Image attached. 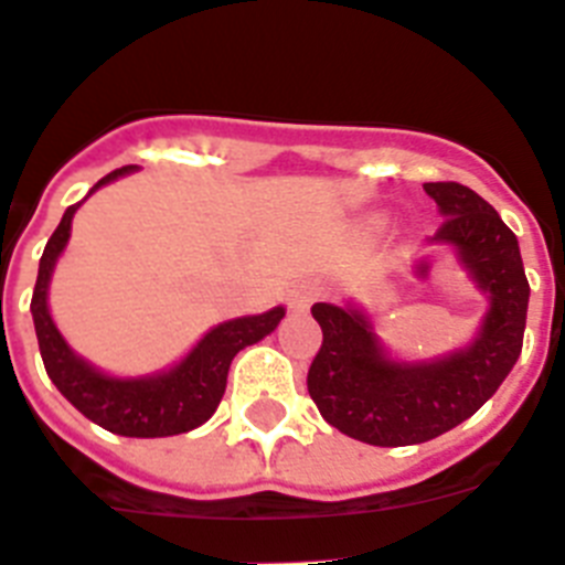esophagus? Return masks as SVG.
Segmentation results:
<instances>
[{
	"label": "esophagus",
	"mask_w": 565,
	"mask_h": 565,
	"mask_svg": "<svg viewBox=\"0 0 565 565\" xmlns=\"http://www.w3.org/2000/svg\"><path fill=\"white\" fill-rule=\"evenodd\" d=\"M315 300H317L315 282H300V286H294L291 294H288V302H291L294 311H306Z\"/></svg>",
	"instance_id": "obj_1"
}]
</instances>
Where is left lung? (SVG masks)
I'll return each instance as SVG.
<instances>
[{
	"label": "left lung",
	"mask_w": 565,
	"mask_h": 565,
	"mask_svg": "<svg viewBox=\"0 0 565 565\" xmlns=\"http://www.w3.org/2000/svg\"><path fill=\"white\" fill-rule=\"evenodd\" d=\"M446 216L434 243L457 259L489 297V311L471 345L428 363H399L385 354L369 315L356 306L317 302L322 345L308 369V394L326 423L369 446H417L451 431L483 406L523 349L529 279L518 236L500 214L460 182H426Z\"/></svg>",
	"instance_id": "left-lung-1"
}]
</instances>
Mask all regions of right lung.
Wrapping results in <instances>:
<instances>
[{
    "mask_svg": "<svg viewBox=\"0 0 565 565\" xmlns=\"http://www.w3.org/2000/svg\"><path fill=\"white\" fill-rule=\"evenodd\" d=\"M134 168L137 166L110 171L108 177H103L90 188L88 194L119 180L125 173H131ZM76 209H79V202L62 214V223L47 239L31 300L33 326H36V340H40V354L47 377L53 380V385L60 388L62 397L76 412L85 414L96 426L108 428L110 434L171 437V434H185L202 426L223 399L231 360L245 345H254V342L271 334L279 320L286 317V308L277 306L265 315L220 322L216 329H211L196 342L194 349L188 351L182 363L162 371V374H151V377H110V374H103L71 351L65 337L53 326L51 308H47V286H51L53 265L65 250Z\"/></svg>",
    "mask_w": 565,
    "mask_h": 565,
    "instance_id": "1",
    "label": "right lung"
}]
</instances>
